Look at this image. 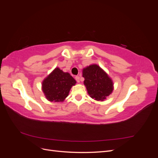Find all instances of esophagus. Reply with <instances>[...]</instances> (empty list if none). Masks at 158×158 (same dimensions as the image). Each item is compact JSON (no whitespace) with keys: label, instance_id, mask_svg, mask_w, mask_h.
<instances>
[{"label":"esophagus","instance_id":"obj_1","mask_svg":"<svg viewBox=\"0 0 158 158\" xmlns=\"http://www.w3.org/2000/svg\"><path fill=\"white\" fill-rule=\"evenodd\" d=\"M75 79H76V81H77L78 82H80V77H79L78 76H76V77H75Z\"/></svg>","mask_w":158,"mask_h":158}]
</instances>
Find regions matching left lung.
I'll use <instances>...</instances> for the list:
<instances>
[{"mask_svg": "<svg viewBox=\"0 0 158 158\" xmlns=\"http://www.w3.org/2000/svg\"><path fill=\"white\" fill-rule=\"evenodd\" d=\"M84 84L92 99L103 101L113 90V83L107 74L97 64H91L82 71Z\"/></svg>", "mask_w": 158, "mask_h": 158, "instance_id": "left-lung-1", "label": "left lung"}]
</instances>
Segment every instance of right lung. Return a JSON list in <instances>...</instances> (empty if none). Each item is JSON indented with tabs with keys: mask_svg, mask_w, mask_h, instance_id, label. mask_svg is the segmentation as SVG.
<instances>
[{
	"mask_svg": "<svg viewBox=\"0 0 158 158\" xmlns=\"http://www.w3.org/2000/svg\"><path fill=\"white\" fill-rule=\"evenodd\" d=\"M76 80L69 73L56 68L42 82V90L47 100L62 102L68 96Z\"/></svg>",
	"mask_w": 158,
	"mask_h": 158,
	"instance_id": "add662e5",
	"label": "right lung"
}]
</instances>
